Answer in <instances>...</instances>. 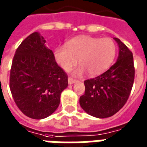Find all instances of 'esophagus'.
I'll list each match as a JSON object with an SVG mask.
<instances>
[{
	"label": "esophagus",
	"instance_id": "1",
	"mask_svg": "<svg viewBox=\"0 0 147 147\" xmlns=\"http://www.w3.org/2000/svg\"><path fill=\"white\" fill-rule=\"evenodd\" d=\"M67 80H68V83H69V84H73L74 83H76V80H74V79L71 78V77H69Z\"/></svg>",
	"mask_w": 147,
	"mask_h": 147
}]
</instances>
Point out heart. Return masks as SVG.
Returning a JSON list of instances; mask_svg holds the SVG:
<instances>
[{"instance_id": "1", "label": "heart", "mask_w": 147, "mask_h": 147, "mask_svg": "<svg viewBox=\"0 0 147 147\" xmlns=\"http://www.w3.org/2000/svg\"><path fill=\"white\" fill-rule=\"evenodd\" d=\"M117 54V46L111 38H99L80 35L68 40L65 46L54 49L55 61L64 71H68L80 60V67L73 71L82 76L85 71L90 76H99L110 67Z\"/></svg>"}]
</instances>
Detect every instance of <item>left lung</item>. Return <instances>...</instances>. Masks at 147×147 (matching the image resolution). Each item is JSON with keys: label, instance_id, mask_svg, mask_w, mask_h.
I'll return each mask as SVG.
<instances>
[{"label": "left lung", "instance_id": "obj_1", "mask_svg": "<svg viewBox=\"0 0 147 147\" xmlns=\"http://www.w3.org/2000/svg\"><path fill=\"white\" fill-rule=\"evenodd\" d=\"M114 40L119 46L117 62L102 75L85 80V93L80 98L83 110L98 118L112 117L125 105L135 79L132 53L120 39Z\"/></svg>", "mask_w": 147, "mask_h": 147}]
</instances>
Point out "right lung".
Listing matches in <instances>:
<instances>
[{"label": "right lung", "mask_w": 147, "mask_h": 147, "mask_svg": "<svg viewBox=\"0 0 147 147\" xmlns=\"http://www.w3.org/2000/svg\"><path fill=\"white\" fill-rule=\"evenodd\" d=\"M45 40L34 32L21 42L15 53L9 86L21 112L41 120L53 113L61 92L67 86V76L55 61Z\"/></svg>", "instance_id": "1"}]
</instances>
